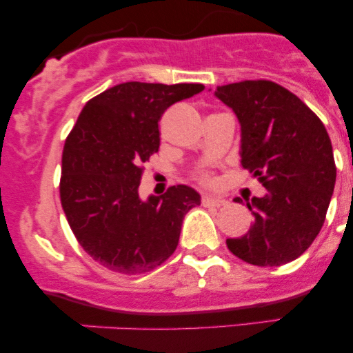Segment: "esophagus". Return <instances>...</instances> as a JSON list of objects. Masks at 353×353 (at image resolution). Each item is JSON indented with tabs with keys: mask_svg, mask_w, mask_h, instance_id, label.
I'll return each mask as SVG.
<instances>
[{
	"mask_svg": "<svg viewBox=\"0 0 353 353\" xmlns=\"http://www.w3.org/2000/svg\"><path fill=\"white\" fill-rule=\"evenodd\" d=\"M202 204L212 205V208H221V205L228 204V201L221 199V197H216V196H202Z\"/></svg>",
	"mask_w": 353,
	"mask_h": 353,
	"instance_id": "obj_1",
	"label": "esophagus"
}]
</instances>
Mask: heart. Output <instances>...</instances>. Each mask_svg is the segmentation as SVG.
I'll return each mask as SVG.
<instances>
[{"mask_svg": "<svg viewBox=\"0 0 353 353\" xmlns=\"http://www.w3.org/2000/svg\"><path fill=\"white\" fill-rule=\"evenodd\" d=\"M197 177H199V179H201L202 182H208V184H209V182H212V177H210L208 172H201Z\"/></svg>", "mask_w": 353, "mask_h": 353, "instance_id": "1", "label": "heart"}]
</instances>
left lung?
Masks as SVG:
<instances>
[{
    "label": "left lung",
    "mask_w": 353,
    "mask_h": 353,
    "mask_svg": "<svg viewBox=\"0 0 353 353\" xmlns=\"http://www.w3.org/2000/svg\"><path fill=\"white\" fill-rule=\"evenodd\" d=\"M241 123V164L267 189L247 208L254 224L228 239L236 257L259 267L295 261L319 236L337 168L322 121L294 92L267 79L219 86ZM239 202V201H236Z\"/></svg>",
    "instance_id": "left-lung-1"
}]
</instances>
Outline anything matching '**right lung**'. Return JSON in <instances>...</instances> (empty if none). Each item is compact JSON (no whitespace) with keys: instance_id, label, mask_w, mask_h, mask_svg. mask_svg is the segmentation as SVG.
I'll list each match as a JSON object with an SVG mask.
<instances>
[{"instance_id":"add662e5","label":"right lung","mask_w":353,"mask_h":353,"mask_svg":"<svg viewBox=\"0 0 353 353\" xmlns=\"http://www.w3.org/2000/svg\"><path fill=\"white\" fill-rule=\"evenodd\" d=\"M204 91L202 84H117L89 99L66 137L59 196L86 252L112 272L144 274L179 244L182 219L201 204L188 185L141 201L143 164L159 151L164 111Z\"/></svg>"}]
</instances>
